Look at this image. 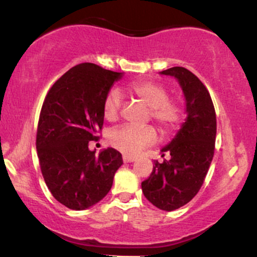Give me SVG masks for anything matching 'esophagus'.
<instances>
[{"instance_id": "esophagus-1", "label": "esophagus", "mask_w": 257, "mask_h": 257, "mask_svg": "<svg viewBox=\"0 0 257 257\" xmlns=\"http://www.w3.org/2000/svg\"><path fill=\"white\" fill-rule=\"evenodd\" d=\"M123 162H124V163H132V162H135V157H131V156H123Z\"/></svg>"}]
</instances>
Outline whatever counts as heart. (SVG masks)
I'll return each mask as SVG.
<instances>
[{
	"mask_svg": "<svg viewBox=\"0 0 257 257\" xmlns=\"http://www.w3.org/2000/svg\"><path fill=\"white\" fill-rule=\"evenodd\" d=\"M126 90L150 108V116L162 134H169L176 129L181 119V110L178 104L170 101L168 90L163 85L152 81H138L129 84ZM120 106L122 99L119 93L114 89L111 90L102 105L105 118L110 122L118 119ZM155 140L156 132L150 125L143 128L123 125L113 129L110 134L111 145L124 155H135Z\"/></svg>",
	"mask_w": 257,
	"mask_h": 257,
	"instance_id": "obj_1",
	"label": "heart"
}]
</instances>
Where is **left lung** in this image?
I'll list each match as a JSON object with an SVG mask.
<instances>
[{
  "label": "left lung",
  "mask_w": 257,
  "mask_h": 257,
  "mask_svg": "<svg viewBox=\"0 0 257 257\" xmlns=\"http://www.w3.org/2000/svg\"><path fill=\"white\" fill-rule=\"evenodd\" d=\"M161 75L178 79L186 101V117L173 140L161 150L169 159L155 161L149 179L141 182L144 196L161 210L173 211L198 193L214 157L216 114L210 94L199 78L175 66Z\"/></svg>",
  "instance_id": "obj_1"
}]
</instances>
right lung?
<instances>
[{"instance_id": "1", "label": "right lung", "mask_w": 257, "mask_h": 257, "mask_svg": "<svg viewBox=\"0 0 257 257\" xmlns=\"http://www.w3.org/2000/svg\"><path fill=\"white\" fill-rule=\"evenodd\" d=\"M122 77L123 72L95 64L76 65L43 101L36 135L41 172L53 197L72 210H84L104 198L123 164L122 155L112 147L99 155L88 147L104 124L106 95Z\"/></svg>"}]
</instances>
